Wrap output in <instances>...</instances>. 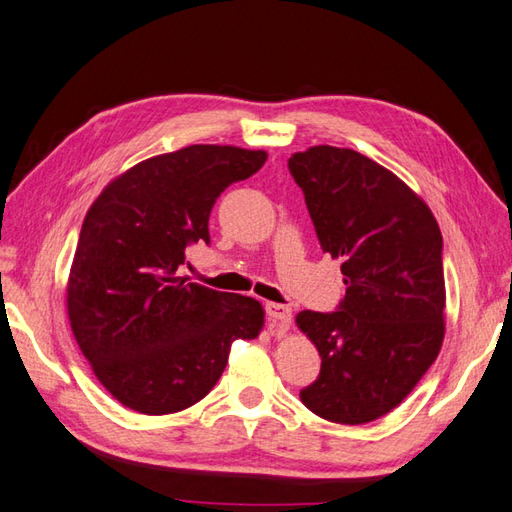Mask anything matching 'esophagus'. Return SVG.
Wrapping results in <instances>:
<instances>
[{"label":"esophagus","mask_w":512,"mask_h":512,"mask_svg":"<svg viewBox=\"0 0 512 512\" xmlns=\"http://www.w3.org/2000/svg\"><path fill=\"white\" fill-rule=\"evenodd\" d=\"M266 316L270 320V325L279 329H288L292 323V310L288 305L281 303H266Z\"/></svg>","instance_id":"esophagus-1"}]
</instances>
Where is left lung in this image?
<instances>
[{
    "label": "left lung",
    "instance_id": "obj_1",
    "mask_svg": "<svg viewBox=\"0 0 512 512\" xmlns=\"http://www.w3.org/2000/svg\"><path fill=\"white\" fill-rule=\"evenodd\" d=\"M288 170L347 285L338 310L296 316L320 353V375L301 401L334 423L375 421L410 395L441 351V229L406 183L355 150L314 146L292 154Z\"/></svg>",
    "mask_w": 512,
    "mask_h": 512
}]
</instances>
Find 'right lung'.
Here are the masks:
<instances>
[{"mask_svg":"<svg viewBox=\"0 0 512 512\" xmlns=\"http://www.w3.org/2000/svg\"><path fill=\"white\" fill-rule=\"evenodd\" d=\"M266 159L264 150L187 146L137 163L91 205L67 312L95 377L126 408L194 406L216 386L233 340L259 336V301L185 283L176 270L187 246L209 244L218 196Z\"/></svg>","mask_w":512,"mask_h":512,"instance_id":"add662e5","label":"right lung"}]
</instances>
